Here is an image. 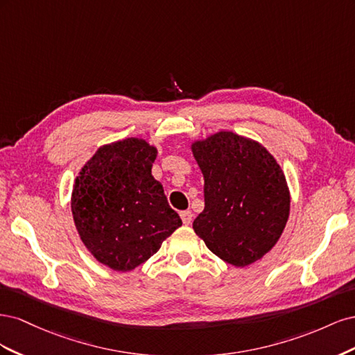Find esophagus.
I'll return each mask as SVG.
<instances>
[{
  "label": "esophagus",
  "mask_w": 355,
  "mask_h": 355,
  "mask_svg": "<svg viewBox=\"0 0 355 355\" xmlns=\"http://www.w3.org/2000/svg\"><path fill=\"white\" fill-rule=\"evenodd\" d=\"M180 219H182V222H184L185 225H189L192 222V213L189 210L180 211Z\"/></svg>",
  "instance_id": "34e87169"
}]
</instances>
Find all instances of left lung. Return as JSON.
<instances>
[{
  "label": "left lung",
  "instance_id": "8db88e82",
  "mask_svg": "<svg viewBox=\"0 0 355 355\" xmlns=\"http://www.w3.org/2000/svg\"><path fill=\"white\" fill-rule=\"evenodd\" d=\"M204 176V210L192 228L209 249L247 266L282 237L290 194L282 167L266 149L232 132L192 144Z\"/></svg>",
  "mask_w": 355,
  "mask_h": 355
}]
</instances>
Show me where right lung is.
Here are the masks:
<instances>
[{"instance_id": "obj_1", "label": "right lung", "mask_w": 355, "mask_h": 355, "mask_svg": "<svg viewBox=\"0 0 355 355\" xmlns=\"http://www.w3.org/2000/svg\"><path fill=\"white\" fill-rule=\"evenodd\" d=\"M155 157L144 139L128 137L99 148L75 179V227L89 252L111 270H135L182 225L151 175Z\"/></svg>"}]
</instances>
